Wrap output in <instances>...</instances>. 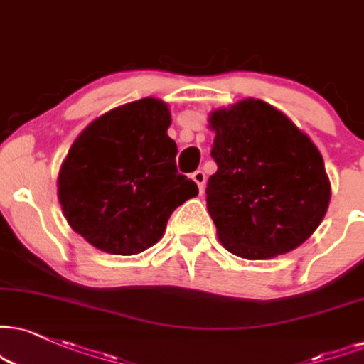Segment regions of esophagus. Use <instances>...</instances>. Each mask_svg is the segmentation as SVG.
<instances>
[{
	"label": "esophagus",
	"instance_id": "obj_1",
	"mask_svg": "<svg viewBox=\"0 0 364 364\" xmlns=\"http://www.w3.org/2000/svg\"><path fill=\"white\" fill-rule=\"evenodd\" d=\"M192 181L197 183V187H199L200 192H204V186H205V173L203 170H196L194 173H192Z\"/></svg>",
	"mask_w": 364,
	"mask_h": 364
}]
</instances>
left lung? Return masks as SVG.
<instances>
[{
    "label": "left lung",
    "instance_id": "1",
    "mask_svg": "<svg viewBox=\"0 0 364 364\" xmlns=\"http://www.w3.org/2000/svg\"><path fill=\"white\" fill-rule=\"evenodd\" d=\"M218 164L205 189L221 245L236 257L270 259L312 236L331 200L319 148L262 100L237 101L209 116Z\"/></svg>",
    "mask_w": 364,
    "mask_h": 364
}]
</instances>
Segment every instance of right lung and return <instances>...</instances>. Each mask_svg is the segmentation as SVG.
Segmentation results:
<instances>
[{"instance_id":"add662e5","label":"right lung","mask_w":364,"mask_h":364,"mask_svg":"<svg viewBox=\"0 0 364 364\" xmlns=\"http://www.w3.org/2000/svg\"><path fill=\"white\" fill-rule=\"evenodd\" d=\"M167 102L143 97L101 114L74 140L57 196L69 226L94 248L141 253L159 243L173 210L199 194L177 172Z\"/></svg>"}]
</instances>
